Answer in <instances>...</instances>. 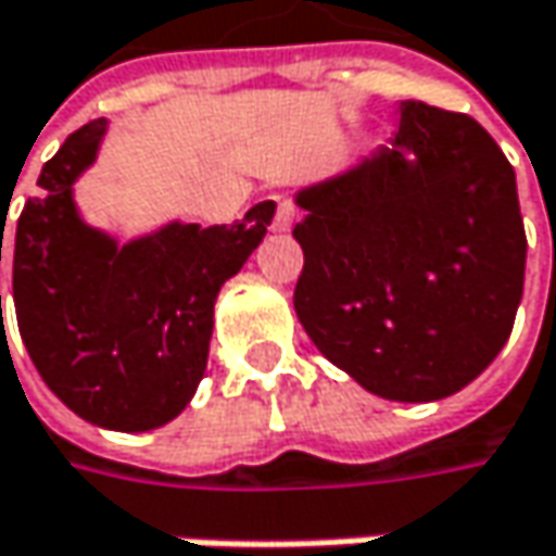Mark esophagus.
<instances>
[{
    "instance_id": "obj_1",
    "label": "esophagus",
    "mask_w": 556,
    "mask_h": 556,
    "mask_svg": "<svg viewBox=\"0 0 556 556\" xmlns=\"http://www.w3.org/2000/svg\"><path fill=\"white\" fill-rule=\"evenodd\" d=\"M274 200H277L274 228H277V231H289L292 223H295V206H292V200H286V197H274Z\"/></svg>"
}]
</instances>
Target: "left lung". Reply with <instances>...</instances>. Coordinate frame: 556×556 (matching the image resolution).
<instances>
[{
  "label": "left lung",
  "instance_id": "1",
  "mask_svg": "<svg viewBox=\"0 0 556 556\" xmlns=\"http://www.w3.org/2000/svg\"><path fill=\"white\" fill-rule=\"evenodd\" d=\"M295 203V315L366 391L439 401L506 346L529 244L516 172L475 117L401 101L388 146Z\"/></svg>",
  "mask_w": 556,
  "mask_h": 556
}]
</instances>
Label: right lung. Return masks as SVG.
Segmentation results:
<instances>
[{"mask_svg": "<svg viewBox=\"0 0 556 556\" xmlns=\"http://www.w3.org/2000/svg\"><path fill=\"white\" fill-rule=\"evenodd\" d=\"M104 132V117L85 124L43 165L15 228L12 292L47 388L94 427L146 432L190 404L216 295L264 241L274 210L257 203L231 226L168 223L121 244L88 226L73 197Z\"/></svg>", "mask_w": 556, "mask_h": 556, "instance_id": "right-lung-1", "label": "right lung"}]
</instances>
